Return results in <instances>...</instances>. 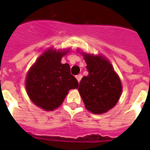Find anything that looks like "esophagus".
<instances>
[{"label":"esophagus","mask_w":150,"mask_h":150,"mask_svg":"<svg viewBox=\"0 0 150 150\" xmlns=\"http://www.w3.org/2000/svg\"><path fill=\"white\" fill-rule=\"evenodd\" d=\"M75 77H76V79H77V80H78V82H79H79H80V80H81V79H82V75H76Z\"/></svg>","instance_id":"obj_1"}]
</instances>
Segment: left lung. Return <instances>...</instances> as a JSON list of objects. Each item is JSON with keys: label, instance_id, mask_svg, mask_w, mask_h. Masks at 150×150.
Segmentation results:
<instances>
[{"label": "left lung", "instance_id": "1", "mask_svg": "<svg viewBox=\"0 0 150 150\" xmlns=\"http://www.w3.org/2000/svg\"><path fill=\"white\" fill-rule=\"evenodd\" d=\"M88 75L79 86L86 108L95 114H102L112 108L119 100L122 86L110 62L102 56L83 54Z\"/></svg>", "mask_w": 150, "mask_h": 150}]
</instances>
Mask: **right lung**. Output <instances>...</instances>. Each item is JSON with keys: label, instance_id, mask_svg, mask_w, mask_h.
Segmentation results:
<instances>
[{"label": "right lung", "instance_id": "right-lung-1", "mask_svg": "<svg viewBox=\"0 0 150 150\" xmlns=\"http://www.w3.org/2000/svg\"><path fill=\"white\" fill-rule=\"evenodd\" d=\"M67 51L49 49L32 66L26 75L25 88L31 101L46 111L59 108L69 90L78 88L77 79L67 63H61Z\"/></svg>", "mask_w": 150, "mask_h": 150}]
</instances>
